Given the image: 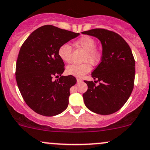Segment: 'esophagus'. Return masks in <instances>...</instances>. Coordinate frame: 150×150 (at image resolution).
I'll return each mask as SVG.
<instances>
[{"instance_id":"1","label":"esophagus","mask_w":150,"mask_h":150,"mask_svg":"<svg viewBox=\"0 0 150 150\" xmlns=\"http://www.w3.org/2000/svg\"><path fill=\"white\" fill-rule=\"evenodd\" d=\"M82 81H83V80H82L81 78H77V82H78V83H80V82H82Z\"/></svg>"}]
</instances>
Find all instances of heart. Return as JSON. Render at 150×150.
<instances>
[{
    "mask_svg": "<svg viewBox=\"0 0 150 150\" xmlns=\"http://www.w3.org/2000/svg\"><path fill=\"white\" fill-rule=\"evenodd\" d=\"M75 45L81 47L85 51L83 64H73L69 65L66 69L67 74L81 78L91 70L92 65H96L101 57V50L96 46V40L88 35H84L75 41ZM58 55L62 61L70 62L72 61V47L69 44L64 43L59 47Z\"/></svg>",
    "mask_w": 150,
    "mask_h": 150,
    "instance_id": "1",
    "label": "heart"
}]
</instances>
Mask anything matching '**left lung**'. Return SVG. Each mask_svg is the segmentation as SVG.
Returning <instances> with one entry per match:
<instances>
[{"instance_id": "left-lung-1", "label": "left lung", "mask_w": 150, "mask_h": 150, "mask_svg": "<svg viewBox=\"0 0 150 150\" xmlns=\"http://www.w3.org/2000/svg\"><path fill=\"white\" fill-rule=\"evenodd\" d=\"M82 33L98 38L103 45L101 62L91 75L97 80H84L88 85L84 103L97 114H112L125 104L134 88L135 61L131 48L119 34L109 30L95 28ZM97 82L100 84L95 86Z\"/></svg>"}]
</instances>
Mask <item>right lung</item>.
I'll return each instance as SVG.
<instances>
[{
  "mask_svg": "<svg viewBox=\"0 0 150 150\" xmlns=\"http://www.w3.org/2000/svg\"><path fill=\"white\" fill-rule=\"evenodd\" d=\"M79 35L46 25L34 30L21 46L16 62V82L24 101L38 114L54 116L67 108L70 88L77 80L72 75L61 76L65 64L58 48ZM59 75L58 80H52Z\"/></svg>",
  "mask_w": 150,
  "mask_h": 150,
  "instance_id": "add662e5",
  "label": "right lung"
}]
</instances>
